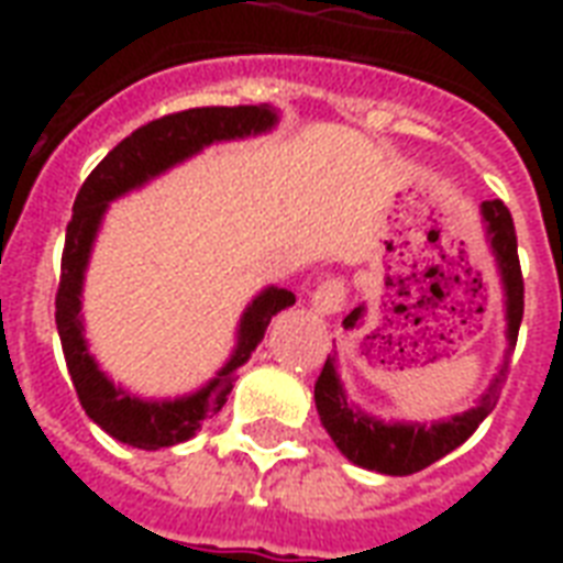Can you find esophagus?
<instances>
[{
	"instance_id": "34e87169",
	"label": "esophagus",
	"mask_w": 563,
	"mask_h": 563,
	"mask_svg": "<svg viewBox=\"0 0 563 563\" xmlns=\"http://www.w3.org/2000/svg\"><path fill=\"white\" fill-rule=\"evenodd\" d=\"M344 298H347V283L342 277H330L312 291V307L318 312H324V316H333L339 309L344 307Z\"/></svg>"
}]
</instances>
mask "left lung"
Returning <instances> with one entry per match:
<instances>
[{
    "mask_svg": "<svg viewBox=\"0 0 563 563\" xmlns=\"http://www.w3.org/2000/svg\"><path fill=\"white\" fill-rule=\"evenodd\" d=\"M482 219L488 224V239L497 256L503 286H506V321H508V353L499 374L482 394V400L473 409L453 415L450 420H438L432 427L427 423H383V420L368 418L353 402H347L344 388L339 383V374L333 368V360L327 356L324 368L316 383V406L321 415V423L353 464L365 471L385 473V476H409L418 473L455 446H462L467 438L479 429V423L488 418L499 400V391L508 376V356L515 351L520 321H523V272H520V256H517V233L511 212L503 201L482 203ZM362 307L353 309L344 318V327H353L360 321Z\"/></svg>",
    "mask_w": 563,
    "mask_h": 563,
    "instance_id": "8db88e82",
    "label": "left lung"
}]
</instances>
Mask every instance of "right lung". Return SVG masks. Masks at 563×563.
Returning <instances> with one entry per match:
<instances>
[{
	"label": "right lung",
	"instance_id": "right-lung-1",
	"mask_svg": "<svg viewBox=\"0 0 563 563\" xmlns=\"http://www.w3.org/2000/svg\"><path fill=\"white\" fill-rule=\"evenodd\" d=\"M277 113L268 104H239V108H192L169 113L136 128L125 136L104 161L84 180L73 203V221L66 224L64 260H60V286L55 298V324L64 347L66 368L73 376L75 394L84 411L99 423L110 438L140 450H161L192 438L210 415L228 402L236 371L251 360V353L263 342L265 327L280 309L295 303L289 289L268 286L254 298L239 321V342L230 362L210 383L189 397L178 400H143L117 388L101 374L96 360L87 351L81 324V286L92 239L101 224L108 203L119 195L143 187L175 163L198 154L203 145L221 140L263 134L274 128Z\"/></svg>",
	"mask_w": 563,
	"mask_h": 563
}]
</instances>
